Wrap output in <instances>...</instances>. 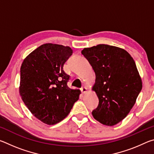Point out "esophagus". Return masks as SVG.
I'll return each mask as SVG.
<instances>
[{"instance_id": "1", "label": "esophagus", "mask_w": 154, "mask_h": 154, "mask_svg": "<svg viewBox=\"0 0 154 154\" xmlns=\"http://www.w3.org/2000/svg\"><path fill=\"white\" fill-rule=\"evenodd\" d=\"M81 90H82V92L83 93H85V92H88V88L85 86H83V87L81 88Z\"/></svg>"}]
</instances>
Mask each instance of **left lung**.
<instances>
[{"label":"left lung","instance_id":"left-lung-1","mask_svg":"<svg viewBox=\"0 0 154 154\" xmlns=\"http://www.w3.org/2000/svg\"><path fill=\"white\" fill-rule=\"evenodd\" d=\"M82 54L96 75L92 87L99 104L94 118L112 126L126 118L142 89V80L135 62L125 49L105 44L84 48Z\"/></svg>","mask_w":154,"mask_h":154}]
</instances>
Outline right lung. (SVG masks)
I'll return each instance as SVG.
<instances>
[{"mask_svg":"<svg viewBox=\"0 0 154 154\" xmlns=\"http://www.w3.org/2000/svg\"><path fill=\"white\" fill-rule=\"evenodd\" d=\"M72 54L69 46L45 43L28 55L20 69V94L35 118L54 125L69 115L81 91L68 87L63 66Z\"/></svg>","mask_w":154,"mask_h":154,"instance_id":"obj_1","label":"right lung"}]
</instances>
